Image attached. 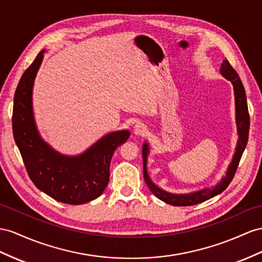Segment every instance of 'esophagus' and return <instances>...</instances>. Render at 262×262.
<instances>
[{"mask_svg":"<svg viewBox=\"0 0 262 262\" xmlns=\"http://www.w3.org/2000/svg\"><path fill=\"white\" fill-rule=\"evenodd\" d=\"M147 132V127L143 123H137L134 126V134L135 135H145Z\"/></svg>","mask_w":262,"mask_h":262,"instance_id":"34e87169","label":"esophagus"}]
</instances>
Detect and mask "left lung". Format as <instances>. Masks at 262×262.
I'll use <instances>...</instances> for the list:
<instances>
[{"label":"left lung","mask_w":262,"mask_h":262,"mask_svg":"<svg viewBox=\"0 0 262 262\" xmlns=\"http://www.w3.org/2000/svg\"><path fill=\"white\" fill-rule=\"evenodd\" d=\"M220 73L226 79L230 80L233 85V93H234V105H236V124H237V132H238V142L236 151L233 154L231 163L228 167L226 176L220 180V182L213 186L212 188H204L198 191H193L190 193H171L166 190L159 188L151 182V179L147 172V157H148L149 146L148 143L145 142L143 145V167H144V178L145 182L148 186L150 191L155 195L158 199L163 200L164 203L169 204L172 206H192L197 205L204 201L210 199L214 196L219 195L223 192L229 184L236 173L238 168L239 162L243 156L244 150L248 143V136H249V126H250V117L249 112H248L247 105V96L245 92V87L243 82L238 75V73L233 70V67L229 64V62L225 59L221 64Z\"/></svg>","instance_id":"8db88e82"}]
</instances>
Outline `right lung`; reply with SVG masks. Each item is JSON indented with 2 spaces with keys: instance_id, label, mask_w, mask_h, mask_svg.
Instances as JSON below:
<instances>
[{
  "instance_id": "add662e5",
  "label": "right lung",
  "mask_w": 262,
  "mask_h": 262,
  "mask_svg": "<svg viewBox=\"0 0 262 262\" xmlns=\"http://www.w3.org/2000/svg\"><path fill=\"white\" fill-rule=\"evenodd\" d=\"M42 50L24 72L14 95L13 136L29 176L39 190L69 205H82L102 195L110 180V165L118 146L129 138L128 130L112 132L76 156L53 149L39 136L33 115L34 79L42 64Z\"/></svg>"
}]
</instances>
